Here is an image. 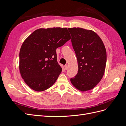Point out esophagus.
<instances>
[{"label":"esophagus","mask_w":126,"mask_h":126,"mask_svg":"<svg viewBox=\"0 0 126 126\" xmlns=\"http://www.w3.org/2000/svg\"><path fill=\"white\" fill-rule=\"evenodd\" d=\"M68 67L67 65H65V66H64V68H65L66 70H67V69H68Z\"/></svg>","instance_id":"esophagus-1"}]
</instances>
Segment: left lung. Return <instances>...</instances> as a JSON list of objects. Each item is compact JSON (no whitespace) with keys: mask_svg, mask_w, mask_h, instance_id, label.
<instances>
[{"mask_svg":"<svg viewBox=\"0 0 126 126\" xmlns=\"http://www.w3.org/2000/svg\"><path fill=\"white\" fill-rule=\"evenodd\" d=\"M77 58L78 71L70 81L77 89H93L104 76L107 53L104 43L97 34L81 28H68Z\"/></svg>","mask_w":126,"mask_h":126,"instance_id":"obj_1","label":"left lung"}]
</instances>
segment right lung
<instances>
[{
    "mask_svg": "<svg viewBox=\"0 0 126 126\" xmlns=\"http://www.w3.org/2000/svg\"><path fill=\"white\" fill-rule=\"evenodd\" d=\"M70 38L67 28L54 27L37 29L24 41L19 52V70L30 88L42 91L54 85L62 70L56 50Z\"/></svg>",
    "mask_w": 126,
    "mask_h": 126,
    "instance_id": "1",
    "label": "right lung"
}]
</instances>
